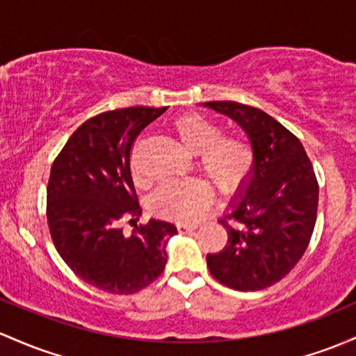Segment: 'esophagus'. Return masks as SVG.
Here are the masks:
<instances>
[{"label":"esophagus","instance_id":"esophagus-1","mask_svg":"<svg viewBox=\"0 0 356 356\" xmlns=\"http://www.w3.org/2000/svg\"><path fill=\"white\" fill-rule=\"evenodd\" d=\"M197 228V225H187V222H179L177 229L181 233H187V232H194Z\"/></svg>","mask_w":356,"mask_h":356}]
</instances>
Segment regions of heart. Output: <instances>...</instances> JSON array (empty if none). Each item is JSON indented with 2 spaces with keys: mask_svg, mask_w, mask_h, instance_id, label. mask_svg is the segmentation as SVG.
Returning a JSON list of instances; mask_svg holds the SVG:
<instances>
[{
  "mask_svg": "<svg viewBox=\"0 0 356 356\" xmlns=\"http://www.w3.org/2000/svg\"><path fill=\"white\" fill-rule=\"evenodd\" d=\"M170 130L187 150L196 154L197 167L208 175L221 194L235 193L247 181L255 162L253 147L247 136L222 134V127L218 121L194 111L175 118ZM131 167L136 181L145 184L148 177L140 170L135 160ZM211 196L213 193L208 182L191 177L163 182L152 196L150 206L159 216L191 222L197 221L204 214Z\"/></svg>",
  "mask_w": 356,
  "mask_h": 356,
  "instance_id": "obj_1",
  "label": "heart"
}]
</instances>
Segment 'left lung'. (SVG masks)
I'll return each mask as SVG.
<instances>
[{
  "instance_id": "obj_1",
  "label": "left lung",
  "mask_w": 356,
  "mask_h": 356,
  "mask_svg": "<svg viewBox=\"0 0 356 356\" xmlns=\"http://www.w3.org/2000/svg\"><path fill=\"white\" fill-rule=\"evenodd\" d=\"M247 131L255 163L220 222L228 243L208 253L211 275L235 291H261L282 280L309 245L319 186L300 140L259 108L235 101L204 103Z\"/></svg>"
}]
</instances>
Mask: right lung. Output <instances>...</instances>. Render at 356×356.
I'll list each match as a JSON object with an SVG mask.
<instances>
[{
    "label": "right lung",
    "mask_w": 356,
    "mask_h": 356,
    "mask_svg": "<svg viewBox=\"0 0 356 356\" xmlns=\"http://www.w3.org/2000/svg\"><path fill=\"white\" fill-rule=\"evenodd\" d=\"M167 108L135 106L84 121L52 163L47 222L58 255L89 286L135 294L163 272L165 243L177 233L150 220L127 236L121 222L142 214L130 169L140 131Z\"/></svg>",
    "instance_id": "obj_1"
}]
</instances>
